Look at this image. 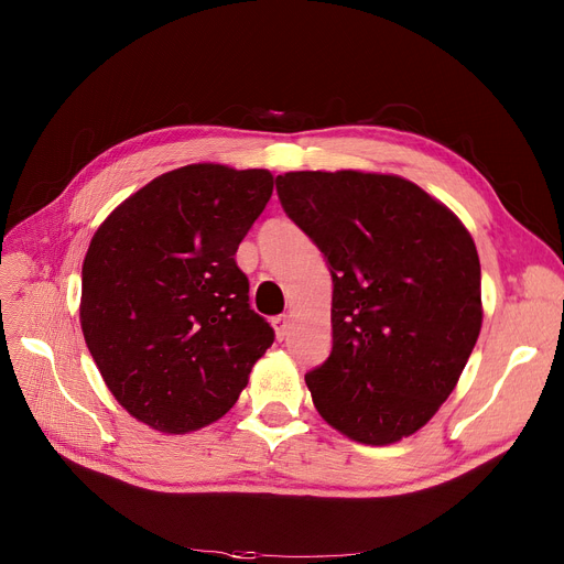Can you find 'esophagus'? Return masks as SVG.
Returning a JSON list of instances; mask_svg holds the SVG:
<instances>
[{"label":"esophagus","mask_w":564,"mask_h":564,"mask_svg":"<svg viewBox=\"0 0 564 564\" xmlns=\"http://www.w3.org/2000/svg\"><path fill=\"white\" fill-rule=\"evenodd\" d=\"M272 324H274V332H276V338H279V340L288 338V334H290V317H288V315H276V317L272 319Z\"/></svg>","instance_id":"obj_1"}]
</instances>
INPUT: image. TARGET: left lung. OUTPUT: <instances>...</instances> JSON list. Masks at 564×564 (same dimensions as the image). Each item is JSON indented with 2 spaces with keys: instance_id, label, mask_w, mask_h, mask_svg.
<instances>
[{
  "instance_id": "obj_1",
  "label": "left lung",
  "mask_w": 564,
  "mask_h": 564,
  "mask_svg": "<svg viewBox=\"0 0 564 564\" xmlns=\"http://www.w3.org/2000/svg\"><path fill=\"white\" fill-rule=\"evenodd\" d=\"M285 215L334 281L329 359L306 372L319 416L387 446L448 400L482 327L480 258L446 205L400 175H276Z\"/></svg>"
}]
</instances>
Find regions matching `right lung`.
Here are the masks:
<instances>
[{
    "mask_svg": "<svg viewBox=\"0 0 564 564\" xmlns=\"http://www.w3.org/2000/svg\"><path fill=\"white\" fill-rule=\"evenodd\" d=\"M274 189L264 169L189 164L102 221L82 267L79 322L111 395L166 434L221 419L274 329L235 253Z\"/></svg>",
    "mask_w": 564,
    "mask_h": 564,
    "instance_id": "right-lung-1",
    "label": "right lung"
}]
</instances>
